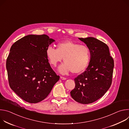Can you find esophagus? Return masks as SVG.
I'll return each instance as SVG.
<instances>
[{
	"label": "esophagus",
	"instance_id": "esophagus-1",
	"mask_svg": "<svg viewBox=\"0 0 129 129\" xmlns=\"http://www.w3.org/2000/svg\"><path fill=\"white\" fill-rule=\"evenodd\" d=\"M60 79H62V80H65L66 79V78L63 77H62V76H61V77H60Z\"/></svg>",
	"mask_w": 129,
	"mask_h": 129
}]
</instances>
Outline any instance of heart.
<instances>
[{"instance_id":"b5f03b06","label":"heart","mask_w":129,"mask_h":129,"mask_svg":"<svg viewBox=\"0 0 129 129\" xmlns=\"http://www.w3.org/2000/svg\"><path fill=\"white\" fill-rule=\"evenodd\" d=\"M46 55L51 65L56 66L63 58L64 63L59 68L62 74L71 71L78 74L86 70L91 58L90 48L86 45L67 40L58 43L57 48L47 47Z\"/></svg>"}]
</instances>
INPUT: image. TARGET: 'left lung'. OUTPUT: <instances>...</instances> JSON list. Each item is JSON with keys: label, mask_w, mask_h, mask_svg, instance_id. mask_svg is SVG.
<instances>
[{"label": "left lung", "mask_w": 129, "mask_h": 129, "mask_svg": "<svg viewBox=\"0 0 129 129\" xmlns=\"http://www.w3.org/2000/svg\"><path fill=\"white\" fill-rule=\"evenodd\" d=\"M79 39L90 48L91 58L86 70L74 79L76 86L70 95L76 102L88 104L102 97L111 86L114 60L105 43L93 37Z\"/></svg>", "instance_id": "8db88e82"}]
</instances>
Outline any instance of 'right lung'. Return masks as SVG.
Wrapping results in <instances>:
<instances>
[{
    "mask_svg": "<svg viewBox=\"0 0 129 129\" xmlns=\"http://www.w3.org/2000/svg\"><path fill=\"white\" fill-rule=\"evenodd\" d=\"M54 41L46 35H29L11 47L6 62L9 85L28 103L44 100L59 80L46 55V48Z\"/></svg>",
    "mask_w": 129,
    "mask_h": 129,
    "instance_id": "right-lung-1",
    "label": "right lung"
}]
</instances>
